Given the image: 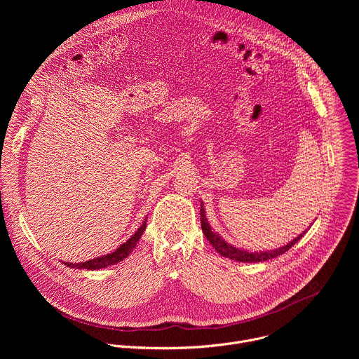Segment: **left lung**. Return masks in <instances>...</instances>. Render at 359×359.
<instances>
[{
    "label": "left lung",
    "mask_w": 359,
    "mask_h": 359,
    "mask_svg": "<svg viewBox=\"0 0 359 359\" xmlns=\"http://www.w3.org/2000/svg\"><path fill=\"white\" fill-rule=\"evenodd\" d=\"M200 223H201V230H203L204 237L209 240V243L215 247V250L219 254H222L223 257L234 260V262H240V263H259V262H266V260H270V259H276V257H278V255L288 251L297 241H299V238L304 237V234L309 231L310 227H311L310 226L305 231H302L298 237H295L294 240L288 241L287 244H284L278 248L266 250V251H247L245 248L234 247L233 244L227 243L219 233L212 230L210 223L206 217V212H204L203 201H200Z\"/></svg>",
    "instance_id": "left-lung-1"
}]
</instances>
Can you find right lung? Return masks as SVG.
<instances>
[{
	"label": "right lung",
	"instance_id": "right-lung-1",
	"mask_svg": "<svg viewBox=\"0 0 359 359\" xmlns=\"http://www.w3.org/2000/svg\"><path fill=\"white\" fill-rule=\"evenodd\" d=\"M146 222H147V216L144 217L143 223L140 224V227L136 230L135 234H132V237L125 241L122 245H119L115 251L109 252V254H105V255H100V257H96L93 260H88V262H83V263H65L64 264L67 267H71V269H78V270H100V269H107L109 266H114V264H118L121 262H123L128 255L132 252V250L136 247L139 238L142 237V234L144 233L146 230Z\"/></svg>",
	"mask_w": 359,
	"mask_h": 359
}]
</instances>
